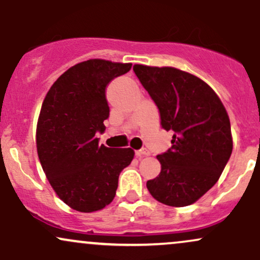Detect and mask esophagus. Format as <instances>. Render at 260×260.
<instances>
[{
    "instance_id": "obj_1",
    "label": "esophagus",
    "mask_w": 260,
    "mask_h": 260,
    "mask_svg": "<svg viewBox=\"0 0 260 260\" xmlns=\"http://www.w3.org/2000/svg\"><path fill=\"white\" fill-rule=\"evenodd\" d=\"M149 154H150V151H149L147 148H142V149H139V150L136 151V155H137V156H138V157L145 156V155H149Z\"/></svg>"
}]
</instances>
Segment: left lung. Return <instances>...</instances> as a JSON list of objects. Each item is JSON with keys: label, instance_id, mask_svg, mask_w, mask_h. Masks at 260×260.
<instances>
[{"label": "left lung", "instance_id": "left-lung-1", "mask_svg": "<svg viewBox=\"0 0 260 260\" xmlns=\"http://www.w3.org/2000/svg\"><path fill=\"white\" fill-rule=\"evenodd\" d=\"M156 105L161 127L172 131L171 148L157 155L161 171L147 182L156 201L187 207L219 180L232 153L230 118L215 91L198 77L172 67L134 64Z\"/></svg>", "mask_w": 260, "mask_h": 260}]
</instances>
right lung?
Instances as JSON below:
<instances>
[{"label": "right lung", "instance_id": "add662e5", "mask_svg": "<svg viewBox=\"0 0 260 260\" xmlns=\"http://www.w3.org/2000/svg\"><path fill=\"white\" fill-rule=\"evenodd\" d=\"M132 63L89 59L66 71L46 94L37 128L39 160L53 190L82 213L113 201L122 170L134 156L131 148L99 145L110 116L106 88Z\"/></svg>", "mask_w": 260, "mask_h": 260}]
</instances>
